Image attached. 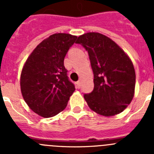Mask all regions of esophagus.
<instances>
[{"instance_id":"34e87169","label":"esophagus","mask_w":154,"mask_h":154,"mask_svg":"<svg viewBox=\"0 0 154 154\" xmlns=\"http://www.w3.org/2000/svg\"><path fill=\"white\" fill-rule=\"evenodd\" d=\"M80 86H81V82H80V81L76 82H75V87H76V89H79Z\"/></svg>"}]
</instances>
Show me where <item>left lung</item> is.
<instances>
[{
  "mask_svg": "<svg viewBox=\"0 0 154 154\" xmlns=\"http://www.w3.org/2000/svg\"><path fill=\"white\" fill-rule=\"evenodd\" d=\"M89 53L94 89L84 98L89 108L104 116L120 113L135 92L136 73L130 57L115 42L98 32L80 35L76 42Z\"/></svg>",
  "mask_w": 154,
  "mask_h": 154,
  "instance_id": "1",
  "label": "left lung"
}]
</instances>
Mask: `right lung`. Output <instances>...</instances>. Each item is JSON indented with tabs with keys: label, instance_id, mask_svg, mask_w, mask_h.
Listing matches in <instances>:
<instances>
[{
	"label": "right lung",
	"instance_id": "add662e5",
	"mask_svg": "<svg viewBox=\"0 0 154 154\" xmlns=\"http://www.w3.org/2000/svg\"><path fill=\"white\" fill-rule=\"evenodd\" d=\"M77 36L56 33L42 41L28 56L21 74V91L34 112L44 118L63 111L74 91L64 58Z\"/></svg>",
	"mask_w": 154,
	"mask_h": 154
}]
</instances>
